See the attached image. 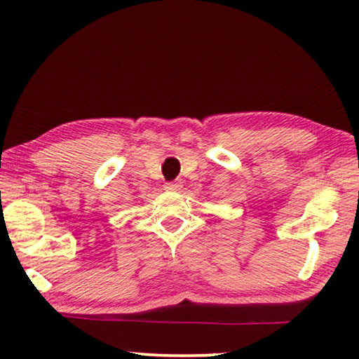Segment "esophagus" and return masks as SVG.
<instances>
[{
	"label": "esophagus",
	"mask_w": 359,
	"mask_h": 359,
	"mask_svg": "<svg viewBox=\"0 0 359 359\" xmlns=\"http://www.w3.org/2000/svg\"><path fill=\"white\" fill-rule=\"evenodd\" d=\"M166 190L169 191H179L182 188V182L180 180H174V182H168V184L165 185Z\"/></svg>",
	"instance_id": "obj_1"
}]
</instances>
